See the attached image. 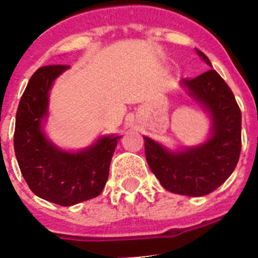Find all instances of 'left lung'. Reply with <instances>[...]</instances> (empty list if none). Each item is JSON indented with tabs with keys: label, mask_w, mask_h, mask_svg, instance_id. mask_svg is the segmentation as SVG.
<instances>
[{
	"label": "left lung",
	"mask_w": 258,
	"mask_h": 258,
	"mask_svg": "<svg viewBox=\"0 0 258 258\" xmlns=\"http://www.w3.org/2000/svg\"><path fill=\"white\" fill-rule=\"evenodd\" d=\"M199 56L212 67L208 56ZM180 87L211 119L206 141L171 150L144 136L147 164L169 191L187 197L207 196L234 171L241 154V109L231 88L214 69L197 78L181 79Z\"/></svg>",
	"instance_id": "1"
}]
</instances>
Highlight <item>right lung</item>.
I'll list each match as a JSON object with an SVG mask.
<instances>
[{
  "label": "right lung",
  "instance_id": "right-lung-1",
  "mask_svg": "<svg viewBox=\"0 0 258 258\" xmlns=\"http://www.w3.org/2000/svg\"><path fill=\"white\" fill-rule=\"evenodd\" d=\"M71 67L39 68L27 83L16 113L14 146L20 170L39 198L71 207L96 198L103 190L118 135H103L81 150L56 146L45 134L50 91Z\"/></svg>",
  "mask_w": 258,
  "mask_h": 258
}]
</instances>
